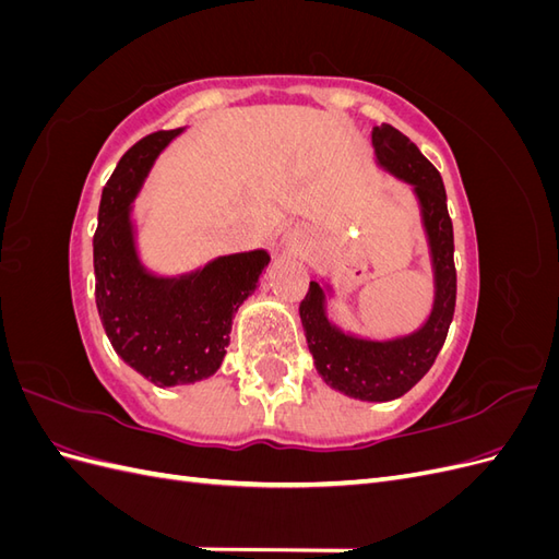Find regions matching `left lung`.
Here are the masks:
<instances>
[{"instance_id": "8db88e82", "label": "left lung", "mask_w": 559, "mask_h": 559, "mask_svg": "<svg viewBox=\"0 0 559 559\" xmlns=\"http://www.w3.org/2000/svg\"><path fill=\"white\" fill-rule=\"evenodd\" d=\"M373 146L380 165L411 181L419 198L436 270L431 317L419 331L396 341H359L331 324L324 312V289L310 282L306 298L300 300V321L317 373L326 384L361 401H392L411 392L427 376L448 337L456 300L454 235L443 177L421 156L415 142L394 126L382 123L373 128Z\"/></svg>"}]
</instances>
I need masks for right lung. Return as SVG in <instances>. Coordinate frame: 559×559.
<instances>
[{
    "mask_svg": "<svg viewBox=\"0 0 559 559\" xmlns=\"http://www.w3.org/2000/svg\"><path fill=\"white\" fill-rule=\"evenodd\" d=\"M179 132H151L126 151L99 200L93 238L95 302L109 343L130 368L158 386L216 373L226 357L233 314L257 289L270 261L263 249L233 253L177 280L154 277L140 265L130 202L160 148Z\"/></svg>",
    "mask_w": 559,
    "mask_h": 559,
    "instance_id": "1",
    "label": "right lung"
}]
</instances>
